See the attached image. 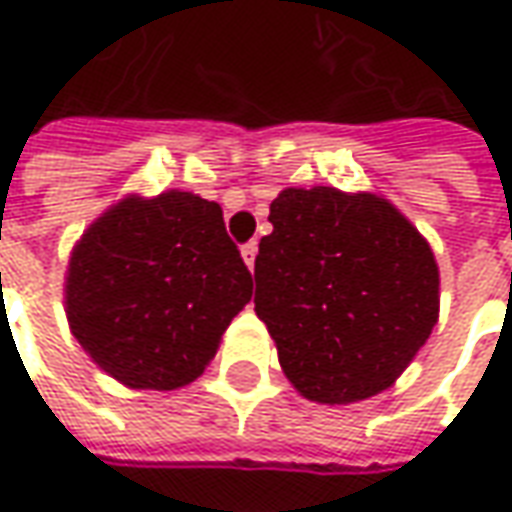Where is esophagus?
Returning <instances> with one entry per match:
<instances>
[{
  "label": "esophagus",
  "instance_id": "esophagus-1",
  "mask_svg": "<svg viewBox=\"0 0 512 512\" xmlns=\"http://www.w3.org/2000/svg\"><path fill=\"white\" fill-rule=\"evenodd\" d=\"M256 253H259V245H256V242L242 245V259H245V264H248V270H253V264H256Z\"/></svg>",
  "mask_w": 512,
  "mask_h": 512
}]
</instances>
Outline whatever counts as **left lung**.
<instances>
[{
  "label": "left lung",
  "instance_id": "left-lung-1",
  "mask_svg": "<svg viewBox=\"0 0 512 512\" xmlns=\"http://www.w3.org/2000/svg\"><path fill=\"white\" fill-rule=\"evenodd\" d=\"M253 267L256 315L301 397L349 406L386 392L440 318L425 236L372 191L284 188Z\"/></svg>",
  "mask_w": 512,
  "mask_h": 512
}]
</instances>
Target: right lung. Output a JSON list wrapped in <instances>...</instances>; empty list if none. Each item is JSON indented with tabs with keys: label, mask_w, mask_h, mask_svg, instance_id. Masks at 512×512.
Here are the masks:
<instances>
[{
	"label": "right lung",
	"mask_w": 512,
	"mask_h": 512,
	"mask_svg": "<svg viewBox=\"0 0 512 512\" xmlns=\"http://www.w3.org/2000/svg\"><path fill=\"white\" fill-rule=\"evenodd\" d=\"M253 296L222 208L191 194H129L75 242L64 310L92 363L129 389L197 380Z\"/></svg>",
	"instance_id": "right-lung-1"
}]
</instances>
